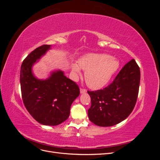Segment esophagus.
Masks as SVG:
<instances>
[{"label":"esophagus","instance_id":"1","mask_svg":"<svg viewBox=\"0 0 160 160\" xmlns=\"http://www.w3.org/2000/svg\"><path fill=\"white\" fill-rule=\"evenodd\" d=\"M86 91H87V90L85 89H82V88L80 89V93L81 94L82 93H86Z\"/></svg>","mask_w":160,"mask_h":160}]
</instances>
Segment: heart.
Listing matches in <instances>:
<instances>
[{"label":"heart","mask_w":160,"mask_h":160,"mask_svg":"<svg viewBox=\"0 0 160 160\" xmlns=\"http://www.w3.org/2000/svg\"><path fill=\"white\" fill-rule=\"evenodd\" d=\"M79 66H71L74 79L81 75V69L85 71V79L87 85L92 89H99L107 84L111 77L119 68V61L107 54L88 53L81 57Z\"/></svg>","instance_id":"b5f03b06"}]
</instances>
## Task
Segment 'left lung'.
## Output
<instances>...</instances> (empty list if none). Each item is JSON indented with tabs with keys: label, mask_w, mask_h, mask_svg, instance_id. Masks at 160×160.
Returning <instances> with one entry per match:
<instances>
[{
	"label": "left lung",
	"mask_w": 160,
	"mask_h": 160,
	"mask_svg": "<svg viewBox=\"0 0 160 160\" xmlns=\"http://www.w3.org/2000/svg\"><path fill=\"white\" fill-rule=\"evenodd\" d=\"M140 70L134 59L125 64L107 88L88 93L91 105L89 120L101 127L113 126L126 119L136 103Z\"/></svg>",
	"instance_id": "1"
}]
</instances>
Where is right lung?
Returning a JSON list of instances; mask_svg holds the SVG:
<instances>
[{
  "mask_svg": "<svg viewBox=\"0 0 160 160\" xmlns=\"http://www.w3.org/2000/svg\"><path fill=\"white\" fill-rule=\"evenodd\" d=\"M51 49V45L37 48L23 61L20 83L26 109L37 122L45 125H59L68 119L71 106L80 94L78 85L61 70L52 71L46 79L33 75L32 65Z\"/></svg>",
  "mask_w": 160,
  "mask_h": 160,
  "instance_id": "1",
  "label": "right lung"
}]
</instances>
